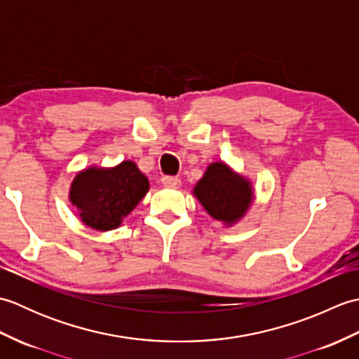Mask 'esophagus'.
<instances>
[{"label":"esophagus","mask_w":359,"mask_h":359,"mask_svg":"<svg viewBox=\"0 0 359 359\" xmlns=\"http://www.w3.org/2000/svg\"><path fill=\"white\" fill-rule=\"evenodd\" d=\"M162 185L166 188H179L180 187V179L172 177V175H165L162 179Z\"/></svg>","instance_id":"1"}]
</instances>
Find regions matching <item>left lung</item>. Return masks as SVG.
<instances>
[{"mask_svg":"<svg viewBox=\"0 0 359 359\" xmlns=\"http://www.w3.org/2000/svg\"><path fill=\"white\" fill-rule=\"evenodd\" d=\"M193 194L205 211L224 226L241 222L255 201L251 180L225 162L210 163L202 179L194 185Z\"/></svg>","mask_w":359,"mask_h":359,"instance_id":"obj_1","label":"left lung"}]
</instances>
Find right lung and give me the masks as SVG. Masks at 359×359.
I'll use <instances>...</instances> for the list:
<instances>
[{"mask_svg":"<svg viewBox=\"0 0 359 359\" xmlns=\"http://www.w3.org/2000/svg\"><path fill=\"white\" fill-rule=\"evenodd\" d=\"M149 191V180L133 160L116 166L90 165L79 171L69 188V202L86 226L116 230Z\"/></svg>","mask_w":359,"mask_h":359,"instance_id":"right-lung-1","label":"right lung"}]
</instances>
